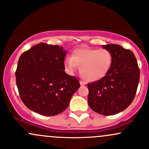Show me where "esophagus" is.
I'll return each instance as SVG.
<instances>
[{
    "mask_svg": "<svg viewBox=\"0 0 149 149\" xmlns=\"http://www.w3.org/2000/svg\"><path fill=\"white\" fill-rule=\"evenodd\" d=\"M80 84H81V86H84V85H86V82L84 81L81 80V81H80Z\"/></svg>",
    "mask_w": 149,
    "mask_h": 149,
    "instance_id": "obj_1",
    "label": "esophagus"
}]
</instances>
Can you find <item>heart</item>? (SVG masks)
<instances>
[{
    "mask_svg": "<svg viewBox=\"0 0 149 149\" xmlns=\"http://www.w3.org/2000/svg\"><path fill=\"white\" fill-rule=\"evenodd\" d=\"M112 63V54L109 49H79L72 56L64 60L65 70L73 74L81 66L82 76L88 81H95L103 78L110 69Z\"/></svg>",
    "mask_w": 149,
    "mask_h": 149,
    "instance_id": "1",
    "label": "heart"
}]
</instances>
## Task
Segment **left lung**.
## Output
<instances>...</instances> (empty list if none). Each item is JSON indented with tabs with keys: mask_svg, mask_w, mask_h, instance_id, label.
Wrapping results in <instances>:
<instances>
[{
	"mask_svg": "<svg viewBox=\"0 0 149 149\" xmlns=\"http://www.w3.org/2000/svg\"><path fill=\"white\" fill-rule=\"evenodd\" d=\"M103 47L112 52V65L103 78L87 84L88 103L97 113L113 115L125 109L134 100L140 69L130 49L118 45H106Z\"/></svg>",
	"mask_w": 149,
	"mask_h": 149,
	"instance_id": "left-lung-1",
	"label": "left lung"
}]
</instances>
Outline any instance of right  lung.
<instances>
[{
  "label": "right lung",
  "mask_w": 149,
  "mask_h": 149,
  "mask_svg": "<svg viewBox=\"0 0 149 149\" xmlns=\"http://www.w3.org/2000/svg\"><path fill=\"white\" fill-rule=\"evenodd\" d=\"M65 54L63 47L43 42L22 54L16 81L21 100L29 109L53 116L68 107L80 83L64 71Z\"/></svg>",
  "instance_id": "right-lung-1"
}]
</instances>
